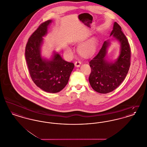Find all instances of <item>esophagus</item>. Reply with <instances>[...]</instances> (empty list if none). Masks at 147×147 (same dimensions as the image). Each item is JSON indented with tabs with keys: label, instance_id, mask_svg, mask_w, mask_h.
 I'll return each instance as SVG.
<instances>
[{
	"label": "esophagus",
	"instance_id": "1",
	"mask_svg": "<svg viewBox=\"0 0 147 147\" xmlns=\"http://www.w3.org/2000/svg\"><path fill=\"white\" fill-rule=\"evenodd\" d=\"M81 62H80V61H77V62H75V66L76 67H79L80 66V65H81Z\"/></svg>",
	"mask_w": 147,
	"mask_h": 147
}]
</instances>
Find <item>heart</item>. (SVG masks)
<instances>
[{
	"instance_id": "obj_1",
	"label": "heart",
	"mask_w": 147,
	"mask_h": 147,
	"mask_svg": "<svg viewBox=\"0 0 147 147\" xmlns=\"http://www.w3.org/2000/svg\"><path fill=\"white\" fill-rule=\"evenodd\" d=\"M98 38L97 37H92L86 42L80 45L78 47V52L82 57L88 58L94 56L98 49ZM66 52L71 54L72 50L70 47H66Z\"/></svg>"
}]
</instances>
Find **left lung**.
<instances>
[{
  "label": "left lung",
  "instance_id": "obj_1",
  "mask_svg": "<svg viewBox=\"0 0 147 147\" xmlns=\"http://www.w3.org/2000/svg\"><path fill=\"white\" fill-rule=\"evenodd\" d=\"M110 36L112 38L105 41L97 56L89 62L91 69L89 83L95 91L101 94L116 89L126 78L130 67L129 45L121 28L116 22ZM112 40H117L120 46L119 57L114 61H110L106 56Z\"/></svg>",
  "mask_w": 147,
  "mask_h": 147
}]
</instances>
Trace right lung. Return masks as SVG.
<instances>
[{
  "mask_svg": "<svg viewBox=\"0 0 147 147\" xmlns=\"http://www.w3.org/2000/svg\"><path fill=\"white\" fill-rule=\"evenodd\" d=\"M52 20L41 24L30 36L25 48V58L32 80L43 91L56 93L68 83L74 64L64 61L53 51L50 59L42 56L43 37L48 33Z\"/></svg>",
  "mask_w": 147,
  "mask_h": 147,
  "instance_id": "1",
  "label": "right lung"
}]
</instances>
